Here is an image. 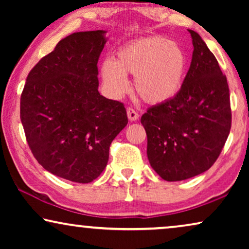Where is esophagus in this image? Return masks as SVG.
Listing matches in <instances>:
<instances>
[{"instance_id":"34e87169","label":"esophagus","mask_w":249,"mask_h":249,"mask_svg":"<svg viewBox=\"0 0 249 249\" xmlns=\"http://www.w3.org/2000/svg\"><path fill=\"white\" fill-rule=\"evenodd\" d=\"M127 114H128V119L130 121H136L139 118V114L132 107L127 108Z\"/></svg>"}]
</instances>
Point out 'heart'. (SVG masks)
<instances>
[{"mask_svg":"<svg viewBox=\"0 0 249 249\" xmlns=\"http://www.w3.org/2000/svg\"><path fill=\"white\" fill-rule=\"evenodd\" d=\"M188 70V57L179 44L162 36H151L127 44L115 60H105L101 77L111 96L128 91L127 76L135 77V89L151 104L168 102L181 89Z\"/></svg>","mask_w":249,"mask_h":249,"instance_id":"1","label":"heart"}]
</instances>
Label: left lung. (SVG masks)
<instances>
[{
    "label": "left lung",
    "mask_w": 249,
    "mask_h": 249,
    "mask_svg": "<svg viewBox=\"0 0 249 249\" xmlns=\"http://www.w3.org/2000/svg\"><path fill=\"white\" fill-rule=\"evenodd\" d=\"M181 89L141 119L147 135V158L166 181H181L205 172L219 158L231 128L227 77L198 34Z\"/></svg>",
    "instance_id": "8db88e82"
}]
</instances>
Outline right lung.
I'll use <instances>...</instances> for the list:
<instances>
[{"instance_id": "right-lung-1", "label": "right lung", "mask_w": 249, "mask_h": 249, "mask_svg": "<svg viewBox=\"0 0 249 249\" xmlns=\"http://www.w3.org/2000/svg\"><path fill=\"white\" fill-rule=\"evenodd\" d=\"M105 33L61 39L30 71L20 98L33 155L46 171L73 182H91L103 172L112 141L128 124L124 105L98 91Z\"/></svg>"}]
</instances>
